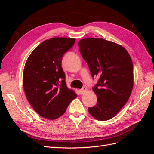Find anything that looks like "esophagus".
Returning <instances> with one entry per match:
<instances>
[{"mask_svg": "<svg viewBox=\"0 0 154 154\" xmlns=\"http://www.w3.org/2000/svg\"><path fill=\"white\" fill-rule=\"evenodd\" d=\"M87 91V88H85V87H83V88H82V89H80V91H79V92H80V94H84V93H85Z\"/></svg>", "mask_w": 154, "mask_h": 154, "instance_id": "obj_1", "label": "esophagus"}]
</instances>
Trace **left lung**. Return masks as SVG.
Returning <instances> with one entry per match:
<instances>
[{
	"label": "left lung",
	"mask_w": 154,
	"mask_h": 154,
	"mask_svg": "<svg viewBox=\"0 0 154 154\" xmlns=\"http://www.w3.org/2000/svg\"><path fill=\"white\" fill-rule=\"evenodd\" d=\"M78 46L92 76L100 77L92 88L97 104L88 108V112L97 120H109L119 113L131 94L132 58L122 45L103 38H83L78 42Z\"/></svg>",
	"instance_id": "1"
}]
</instances>
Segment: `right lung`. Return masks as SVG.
<instances>
[{"label":"right lung","mask_w":154,"mask_h":154,"mask_svg":"<svg viewBox=\"0 0 154 154\" xmlns=\"http://www.w3.org/2000/svg\"><path fill=\"white\" fill-rule=\"evenodd\" d=\"M75 38L55 37L42 42L32 51L23 71V87L29 104L42 117L60 118L77 95L66 82L61 66L63 54Z\"/></svg>","instance_id":"add662e5"}]
</instances>
